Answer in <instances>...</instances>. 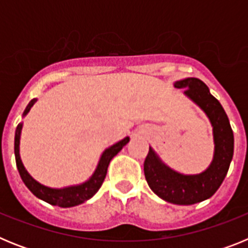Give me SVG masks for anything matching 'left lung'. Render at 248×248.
Returning <instances> with one entry per match:
<instances>
[{"mask_svg": "<svg viewBox=\"0 0 248 248\" xmlns=\"http://www.w3.org/2000/svg\"><path fill=\"white\" fill-rule=\"evenodd\" d=\"M175 88L185 89V95L202 109L214 128L215 154L211 165L198 175H183L174 171L149 148L144 161V174L155 194L175 205H192L211 198L222 184L233 156V133L229 118L207 85L198 78L175 82Z\"/></svg>", "mask_w": 248, "mask_h": 248, "instance_id": "left-lung-1", "label": "left lung"}]
</instances>
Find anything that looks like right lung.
Returning <instances> with one entry per match:
<instances>
[{
    "label": "right lung",
    "mask_w": 248,
    "mask_h": 248,
    "mask_svg": "<svg viewBox=\"0 0 248 248\" xmlns=\"http://www.w3.org/2000/svg\"><path fill=\"white\" fill-rule=\"evenodd\" d=\"M34 103H36V99L31 100L30 104L27 105V108L23 111V117L30 111V109L32 108V105ZM21 130L22 124H18L16 128V134H15V156H16V165L17 169H18L19 175H21V179L34 196L46 201V202L50 203V205H56L59 206V207H73V206L80 205L84 201L89 200L92 196H94L95 192L100 189L103 181H104L110 160L122 150L123 146L129 143V138L126 137L123 140H120L119 143L114 144L113 146L107 149L102 154L97 169H95V171H94V174L92 175V177L88 181H85V183L80 184V185L64 187V189H50V187H47V186L41 185L34 179H32L31 175L27 172V170L25 169V166H23V164H22L21 157H19V137H21Z\"/></svg>",
    "instance_id": "add662e5"
}]
</instances>
